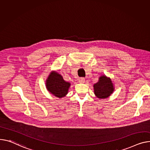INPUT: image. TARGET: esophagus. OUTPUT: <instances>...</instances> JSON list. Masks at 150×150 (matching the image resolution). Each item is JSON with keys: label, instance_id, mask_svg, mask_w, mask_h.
<instances>
[{"label": "esophagus", "instance_id": "34e87169", "mask_svg": "<svg viewBox=\"0 0 150 150\" xmlns=\"http://www.w3.org/2000/svg\"><path fill=\"white\" fill-rule=\"evenodd\" d=\"M85 82V78H79V83H84Z\"/></svg>", "mask_w": 150, "mask_h": 150}]
</instances>
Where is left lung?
<instances>
[{
    "mask_svg": "<svg viewBox=\"0 0 150 150\" xmlns=\"http://www.w3.org/2000/svg\"><path fill=\"white\" fill-rule=\"evenodd\" d=\"M94 93L99 99H105L110 96L114 91L113 84L110 78L105 75L99 77V81L93 85Z\"/></svg>",
    "mask_w": 150,
    "mask_h": 150,
    "instance_id": "obj_1",
    "label": "left lung"
}]
</instances>
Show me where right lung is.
<instances>
[{
  "mask_svg": "<svg viewBox=\"0 0 150 150\" xmlns=\"http://www.w3.org/2000/svg\"><path fill=\"white\" fill-rule=\"evenodd\" d=\"M47 91L55 96L62 98L68 93L71 83L65 81L63 76L57 72L52 71L46 81Z\"/></svg>",
  "mask_w": 150,
  "mask_h": 150,
  "instance_id": "obj_1",
  "label": "right lung"
}]
</instances>
